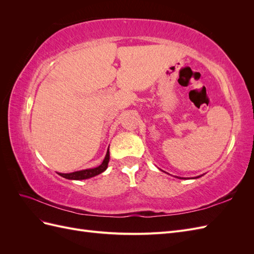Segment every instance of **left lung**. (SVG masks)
<instances>
[{
  "label": "left lung",
  "instance_id": "obj_1",
  "mask_svg": "<svg viewBox=\"0 0 254 254\" xmlns=\"http://www.w3.org/2000/svg\"><path fill=\"white\" fill-rule=\"evenodd\" d=\"M197 178H198V177H197ZM180 179H182V178H180Z\"/></svg>",
  "mask_w": 254,
  "mask_h": 254
}]
</instances>
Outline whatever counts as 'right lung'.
I'll use <instances>...</instances> for the list:
<instances>
[{
	"mask_svg": "<svg viewBox=\"0 0 254 254\" xmlns=\"http://www.w3.org/2000/svg\"><path fill=\"white\" fill-rule=\"evenodd\" d=\"M109 159H110V153H109V148L107 150L106 157L103 161V163L94 168H88V170H82V171H78V172H74V173H70V174H61L58 173L61 177H64L65 179H70V180H83V179H89L92 178V177L97 176L99 174H102L103 172H105L108 167V163H109Z\"/></svg>",
	"mask_w": 254,
	"mask_h": 254,
	"instance_id": "1",
	"label": "right lung"
}]
</instances>
